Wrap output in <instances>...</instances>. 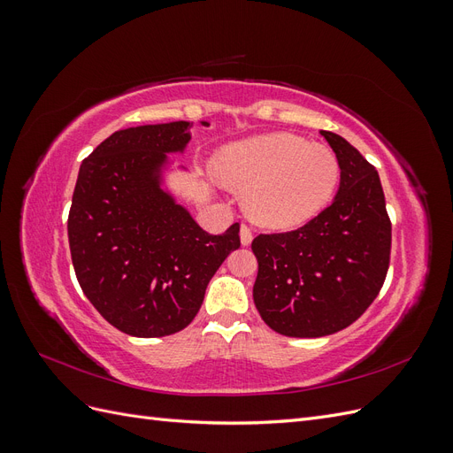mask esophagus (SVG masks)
Returning <instances> with one entry per match:
<instances>
[{
	"label": "esophagus",
	"mask_w": 453,
	"mask_h": 453,
	"mask_svg": "<svg viewBox=\"0 0 453 453\" xmlns=\"http://www.w3.org/2000/svg\"><path fill=\"white\" fill-rule=\"evenodd\" d=\"M240 242L242 245H250L253 242V230L248 225H242L240 228Z\"/></svg>",
	"instance_id": "obj_1"
}]
</instances>
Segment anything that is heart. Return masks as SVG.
<instances>
[{
  "label": "heart",
  "mask_w": 453,
  "mask_h": 453,
  "mask_svg": "<svg viewBox=\"0 0 453 453\" xmlns=\"http://www.w3.org/2000/svg\"><path fill=\"white\" fill-rule=\"evenodd\" d=\"M217 173L243 193L245 211L260 226L289 230L331 203L340 162L331 149L295 134H268L225 147Z\"/></svg>",
  "instance_id": "obj_1"
}]
</instances>
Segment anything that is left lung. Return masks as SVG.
Wrapping results in <instances>:
<instances>
[{
	"label": "left lung",
	"mask_w": 453,
	"mask_h": 453,
	"mask_svg": "<svg viewBox=\"0 0 453 453\" xmlns=\"http://www.w3.org/2000/svg\"><path fill=\"white\" fill-rule=\"evenodd\" d=\"M321 135L340 162L333 203L304 226L251 243L255 306L272 331L293 338L349 326L372 304L389 268L391 221L376 168L342 135Z\"/></svg>",
	"instance_id": "left-lung-1"
}]
</instances>
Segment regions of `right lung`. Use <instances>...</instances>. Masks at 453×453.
Returning a JSON list of instances; mask_svg holds the SVG:
<instances>
[{
    "label": "right lung",
    "instance_id": "right-lung-1",
    "mask_svg": "<svg viewBox=\"0 0 453 453\" xmlns=\"http://www.w3.org/2000/svg\"><path fill=\"white\" fill-rule=\"evenodd\" d=\"M188 142L187 120L119 130L79 168L67 217L75 276L102 318L130 336L183 331L240 248L238 223L213 236L162 187L168 155Z\"/></svg>",
    "mask_w": 453,
    "mask_h": 453
}]
</instances>
